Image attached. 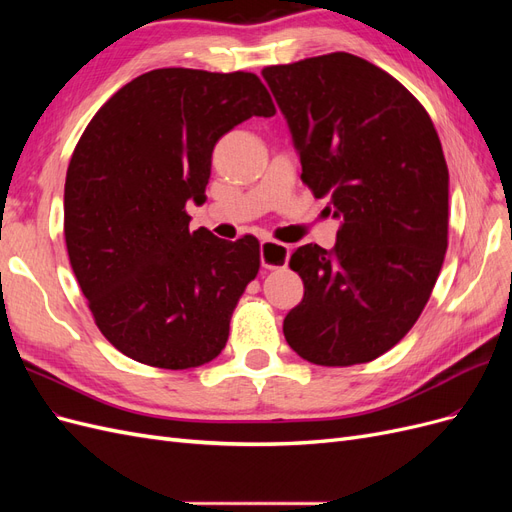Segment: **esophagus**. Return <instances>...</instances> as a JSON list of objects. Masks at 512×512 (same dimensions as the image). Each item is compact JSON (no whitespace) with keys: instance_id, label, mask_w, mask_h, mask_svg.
<instances>
[{"instance_id":"esophagus-1","label":"esophagus","mask_w":512,"mask_h":512,"mask_svg":"<svg viewBox=\"0 0 512 512\" xmlns=\"http://www.w3.org/2000/svg\"><path fill=\"white\" fill-rule=\"evenodd\" d=\"M288 245L271 239L260 241V265L265 269H282L288 265Z\"/></svg>"}]
</instances>
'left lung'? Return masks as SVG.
Wrapping results in <instances>:
<instances>
[{"label": "left lung", "mask_w": 512, "mask_h": 512, "mask_svg": "<svg viewBox=\"0 0 512 512\" xmlns=\"http://www.w3.org/2000/svg\"><path fill=\"white\" fill-rule=\"evenodd\" d=\"M262 76L301 160V179L339 220L331 252L297 247L303 301L288 346L324 367L369 363L421 316L448 245V168L436 128L391 74L350 53Z\"/></svg>", "instance_id": "8db88e82"}]
</instances>
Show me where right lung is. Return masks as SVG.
<instances>
[{"label":"right lung","mask_w":512,"mask_h":512,"mask_svg":"<svg viewBox=\"0 0 512 512\" xmlns=\"http://www.w3.org/2000/svg\"><path fill=\"white\" fill-rule=\"evenodd\" d=\"M252 72L160 68L136 76L89 121L64 190L72 271L102 335L162 369L213 361L260 269V243L190 230L215 143L250 117H273Z\"/></svg>","instance_id":"right-lung-1"}]
</instances>
